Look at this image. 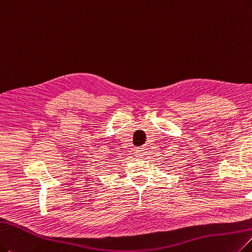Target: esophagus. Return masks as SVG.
I'll list each match as a JSON object with an SVG mask.
<instances>
[{"label":"esophagus","mask_w":252,"mask_h":252,"mask_svg":"<svg viewBox=\"0 0 252 252\" xmlns=\"http://www.w3.org/2000/svg\"><path fill=\"white\" fill-rule=\"evenodd\" d=\"M145 155H146V152H145L144 149H136V150H135V156H136V157L142 158V157H144Z\"/></svg>","instance_id":"34e87169"}]
</instances>
